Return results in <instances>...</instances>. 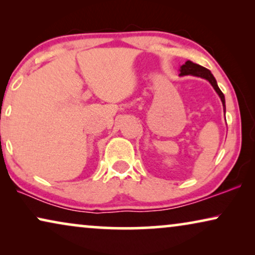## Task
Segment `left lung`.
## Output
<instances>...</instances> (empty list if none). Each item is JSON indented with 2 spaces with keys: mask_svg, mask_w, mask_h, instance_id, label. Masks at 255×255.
Masks as SVG:
<instances>
[{
  "mask_svg": "<svg viewBox=\"0 0 255 255\" xmlns=\"http://www.w3.org/2000/svg\"><path fill=\"white\" fill-rule=\"evenodd\" d=\"M180 75H194V76H198V78H203L205 80H208L209 82L211 83V86L214 87V89L216 90V93L218 94L219 97H221V101L223 103V109H224V114H225V97L224 94L222 93V90L219 89V87L217 85V81L214 78V75L211 74V72L209 71L208 68L203 67V66L194 64L193 61L188 60L184 62V65L181 66L180 68Z\"/></svg>",
  "mask_w": 255,
  "mask_h": 255,
  "instance_id": "8db88e82",
  "label": "left lung"
}]
</instances>
